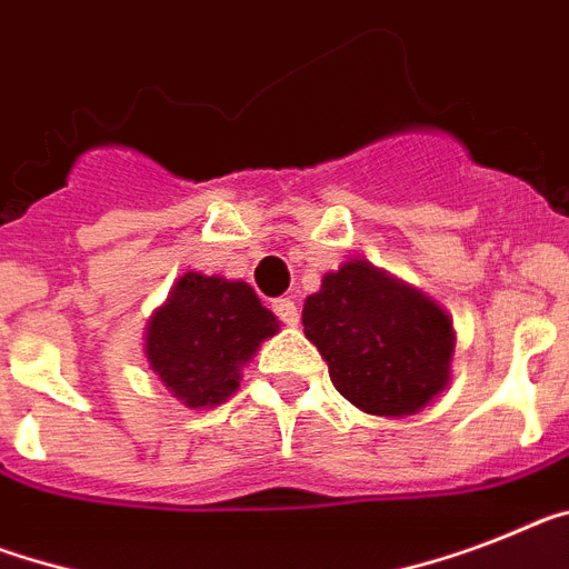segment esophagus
Listing matches in <instances>:
<instances>
[{
	"label": "esophagus",
	"instance_id": "obj_1",
	"mask_svg": "<svg viewBox=\"0 0 569 569\" xmlns=\"http://www.w3.org/2000/svg\"><path fill=\"white\" fill-rule=\"evenodd\" d=\"M271 309H274L277 318L283 323H289V327L298 323V303H295L292 298H277L274 303H271Z\"/></svg>",
	"mask_w": 569,
	"mask_h": 569
}]
</instances>
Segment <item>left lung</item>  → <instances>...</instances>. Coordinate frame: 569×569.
Here are the masks:
<instances>
[{
    "instance_id": "1",
    "label": "left lung",
    "mask_w": 569,
    "mask_h": 569,
    "mask_svg": "<svg viewBox=\"0 0 569 569\" xmlns=\"http://www.w3.org/2000/svg\"><path fill=\"white\" fill-rule=\"evenodd\" d=\"M303 332L338 393L373 417H410L451 379L455 327L413 286L347 260L303 303Z\"/></svg>"
}]
</instances>
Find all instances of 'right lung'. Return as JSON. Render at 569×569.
<instances>
[{
    "mask_svg": "<svg viewBox=\"0 0 569 569\" xmlns=\"http://www.w3.org/2000/svg\"><path fill=\"white\" fill-rule=\"evenodd\" d=\"M277 329L248 283L188 271L147 323V361L188 408H213L237 393L240 370Z\"/></svg>",
    "mask_w": 569,
    "mask_h": 569,
    "instance_id": "add662e5",
    "label": "right lung"
}]
</instances>
